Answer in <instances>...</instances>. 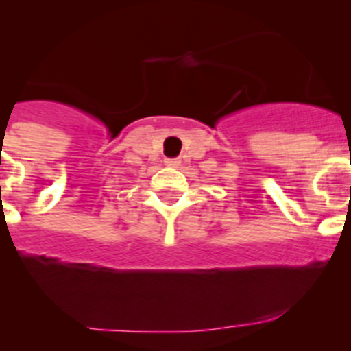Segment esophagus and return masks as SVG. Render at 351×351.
<instances>
[{
    "label": "esophagus",
    "instance_id": "1",
    "mask_svg": "<svg viewBox=\"0 0 351 351\" xmlns=\"http://www.w3.org/2000/svg\"><path fill=\"white\" fill-rule=\"evenodd\" d=\"M165 165L169 168H176V166H180V159H166Z\"/></svg>",
    "mask_w": 351,
    "mask_h": 351
}]
</instances>
